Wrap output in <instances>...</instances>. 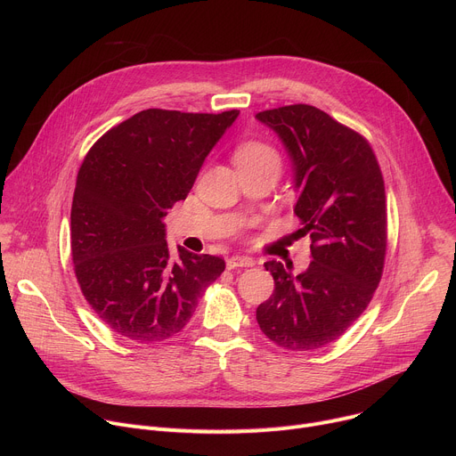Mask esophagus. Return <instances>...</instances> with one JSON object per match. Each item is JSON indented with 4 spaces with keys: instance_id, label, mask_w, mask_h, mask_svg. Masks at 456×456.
<instances>
[{
    "instance_id": "obj_1",
    "label": "esophagus",
    "mask_w": 456,
    "mask_h": 456,
    "mask_svg": "<svg viewBox=\"0 0 456 456\" xmlns=\"http://www.w3.org/2000/svg\"><path fill=\"white\" fill-rule=\"evenodd\" d=\"M254 259L247 256H232L227 259V269H240V267H252Z\"/></svg>"
}]
</instances>
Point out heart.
I'll return each mask as SVG.
<instances>
[{
    "label": "heart",
    "mask_w": 456,
    "mask_h": 456,
    "mask_svg": "<svg viewBox=\"0 0 456 456\" xmlns=\"http://www.w3.org/2000/svg\"><path fill=\"white\" fill-rule=\"evenodd\" d=\"M236 164H257V162H274L280 166L278 153L262 142H245L236 150Z\"/></svg>",
    "instance_id": "obj_1"
}]
</instances>
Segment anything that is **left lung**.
Listing matches in <instances>:
<instances>
[{
    "instance_id": "left-lung-1",
    "label": "left lung",
    "mask_w": 456,
    "mask_h": 456,
    "mask_svg": "<svg viewBox=\"0 0 456 456\" xmlns=\"http://www.w3.org/2000/svg\"><path fill=\"white\" fill-rule=\"evenodd\" d=\"M285 146L294 171V213L310 234L312 262H267L273 296L256 308L278 346L306 352L339 339L366 310L384 267L386 194L377 159L354 129L308 104L259 111Z\"/></svg>"
}]
</instances>
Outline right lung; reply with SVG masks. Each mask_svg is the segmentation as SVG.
<instances>
[{"label":"right lung","mask_w":456,"mask_h":456,"mask_svg":"<svg viewBox=\"0 0 456 456\" xmlns=\"http://www.w3.org/2000/svg\"><path fill=\"white\" fill-rule=\"evenodd\" d=\"M238 110H144L88 151L72 202V259L85 299L108 327L137 343L178 334L225 262L178 247L164 218L185 200Z\"/></svg>","instance_id":"add662e5"}]
</instances>
